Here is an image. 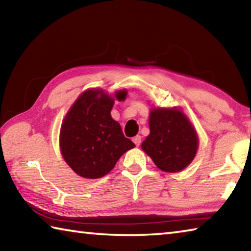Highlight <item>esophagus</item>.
Instances as JSON below:
<instances>
[{
	"label": "esophagus",
	"mask_w": 251,
	"mask_h": 251,
	"mask_svg": "<svg viewBox=\"0 0 251 251\" xmlns=\"http://www.w3.org/2000/svg\"><path fill=\"white\" fill-rule=\"evenodd\" d=\"M133 142L135 143L136 146H139L142 144V136H139V135L135 136V137L133 138Z\"/></svg>",
	"instance_id": "obj_1"
}]
</instances>
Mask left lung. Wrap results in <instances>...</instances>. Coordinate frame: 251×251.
<instances>
[{
  "instance_id": "left-lung-1",
  "label": "left lung",
  "mask_w": 251,
  "mask_h": 251,
  "mask_svg": "<svg viewBox=\"0 0 251 251\" xmlns=\"http://www.w3.org/2000/svg\"><path fill=\"white\" fill-rule=\"evenodd\" d=\"M151 134L142 144L143 151L156 166L168 173L180 172L192 163L198 137L190 122L176 108L152 109Z\"/></svg>"
}]
</instances>
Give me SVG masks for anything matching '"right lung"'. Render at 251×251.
<instances>
[{
	"mask_svg": "<svg viewBox=\"0 0 251 251\" xmlns=\"http://www.w3.org/2000/svg\"><path fill=\"white\" fill-rule=\"evenodd\" d=\"M125 91L116 94L124 100ZM114 100L103 91L84 92L62 124L59 145L63 157L84 178L103 177L127 151L135 147L123 134L121 125L110 116Z\"/></svg>",
	"mask_w": 251,
	"mask_h": 251,
	"instance_id": "obj_1",
	"label": "right lung"
}]
</instances>
